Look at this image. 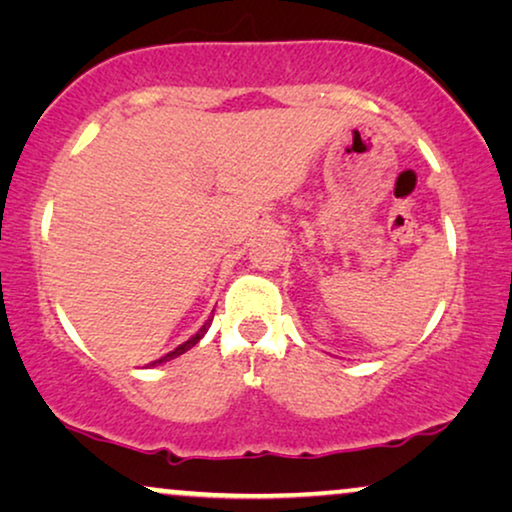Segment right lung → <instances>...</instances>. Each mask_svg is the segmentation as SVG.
Here are the masks:
<instances>
[{
	"mask_svg": "<svg viewBox=\"0 0 512 512\" xmlns=\"http://www.w3.org/2000/svg\"><path fill=\"white\" fill-rule=\"evenodd\" d=\"M209 324H212V319H207V321H205V326H202V328H200V331H198V333H195L191 340H186V342H184V345H179L177 349H172V352H170V354L160 356V359H158V361H153V363H149V366H158V363H165V361H170V359H177V356H179V354H184V352H188V349H191V347H195V345H198V342H200V338H202V335H205V333H207V328H209Z\"/></svg>",
	"mask_w": 512,
	"mask_h": 512,
	"instance_id": "right-lung-1",
	"label": "right lung"
}]
</instances>
